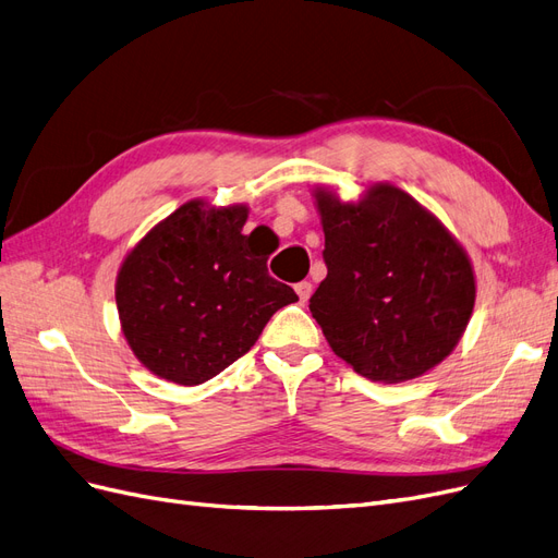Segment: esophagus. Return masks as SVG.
<instances>
[{"instance_id": "1", "label": "esophagus", "mask_w": 558, "mask_h": 558, "mask_svg": "<svg viewBox=\"0 0 558 558\" xmlns=\"http://www.w3.org/2000/svg\"><path fill=\"white\" fill-rule=\"evenodd\" d=\"M295 293H298V298H300L302 305H305V302H307V300H310V295H312V283H310V281H300V283H295Z\"/></svg>"}]
</instances>
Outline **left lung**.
<instances>
[{"label":"left lung","mask_w":558,"mask_h":558,"mask_svg":"<svg viewBox=\"0 0 558 558\" xmlns=\"http://www.w3.org/2000/svg\"><path fill=\"white\" fill-rule=\"evenodd\" d=\"M328 277L310 312L359 375L398 384L428 373L459 344L475 307L468 253L418 202L375 183L361 202L316 191Z\"/></svg>","instance_id":"8db88e82"}]
</instances>
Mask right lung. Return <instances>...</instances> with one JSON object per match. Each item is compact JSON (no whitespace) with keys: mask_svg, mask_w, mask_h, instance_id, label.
Wrapping results in <instances>:
<instances>
[{"mask_svg":"<svg viewBox=\"0 0 558 558\" xmlns=\"http://www.w3.org/2000/svg\"><path fill=\"white\" fill-rule=\"evenodd\" d=\"M248 207L191 199L134 246L116 279L121 328L150 373L195 386L256 344L298 300L267 272L269 251L244 234Z\"/></svg>","mask_w":558,"mask_h":558,"instance_id":"obj_1","label":"right lung"}]
</instances>
